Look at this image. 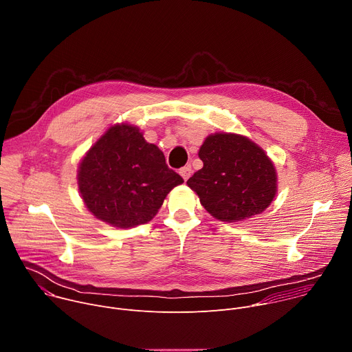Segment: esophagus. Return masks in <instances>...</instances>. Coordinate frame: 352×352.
Wrapping results in <instances>:
<instances>
[{
	"mask_svg": "<svg viewBox=\"0 0 352 352\" xmlns=\"http://www.w3.org/2000/svg\"><path fill=\"white\" fill-rule=\"evenodd\" d=\"M179 174H181V177L184 178V181H186V179L190 177V174H192V167H190V166L182 167V168L179 170Z\"/></svg>",
	"mask_w": 352,
	"mask_h": 352,
	"instance_id": "34e87169",
	"label": "esophagus"
}]
</instances>
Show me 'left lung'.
<instances>
[{"label":"left lung","instance_id":"left-lung-1","mask_svg":"<svg viewBox=\"0 0 352 352\" xmlns=\"http://www.w3.org/2000/svg\"><path fill=\"white\" fill-rule=\"evenodd\" d=\"M204 167L188 181L217 220L242 221L265 212L277 193V173L265 150L238 133L209 135L199 148Z\"/></svg>","mask_w":352,"mask_h":352}]
</instances>
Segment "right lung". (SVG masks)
Listing matches in <instances>:
<instances>
[{
  "instance_id": "obj_1",
  "label": "right lung",
  "mask_w": 352,
  "mask_h": 352,
  "mask_svg": "<svg viewBox=\"0 0 352 352\" xmlns=\"http://www.w3.org/2000/svg\"><path fill=\"white\" fill-rule=\"evenodd\" d=\"M184 179L138 126L111 125L82 157L78 186L87 210L117 228L152 220L166 196Z\"/></svg>"
}]
</instances>
